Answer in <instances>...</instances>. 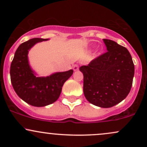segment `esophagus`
<instances>
[{"label":"esophagus","mask_w":147,"mask_h":147,"mask_svg":"<svg viewBox=\"0 0 147 147\" xmlns=\"http://www.w3.org/2000/svg\"><path fill=\"white\" fill-rule=\"evenodd\" d=\"M72 68H73L74 71H77V70H79V66L77 65H74L73 66H72Z\"/></svg>","instance_id":"esophagus-1"}]
</instances>
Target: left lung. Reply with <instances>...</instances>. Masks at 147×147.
Masks as SVG:
<instances>
[{
  "instance_id": "8db88e82",
  "label": "left lung",
  "mask_w": 147,
  "mask_h": 147,
  "mask_svg": "<svg viewBox=\"0 0 147 147\" xmlns=\"http://www.w3.org/2000/svg\"><path fill=\"white\" fill-rule=\"evenodd\" d=\"M107 52L79 70L84 75V93L93 105L111 108L129 95L135 67L129 50L112 40L104 39Z\"/></svg>"
}]
</instances>
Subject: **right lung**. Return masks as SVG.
<instances>
[{
  "label": "right lung",
  "instance_id": "1",
  "mask_svg": "<svg viewBox=\"0 0 147 147\" xmlns=\"http://www.w3.org/2000/svg\"><path fill=\"white\" fill-rule=\"evenodd\" d=\"M48 38H34L18 46L10 66V78L17 95L30 105L48 106L58 99L63 84L71 77L73 70L59 72L48 77H36L28 61L29 50L38 42Z\"/></svg>",
  "mask_w": 147,
  "mask_h": 147
}]
</instances>
